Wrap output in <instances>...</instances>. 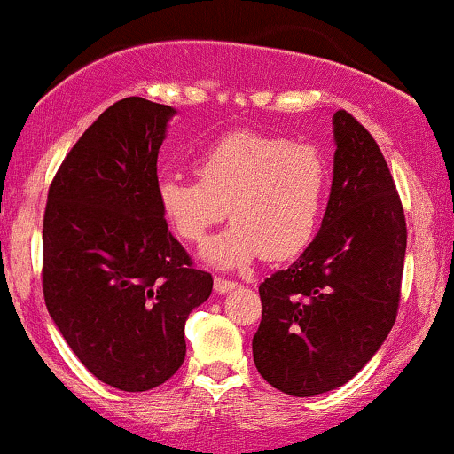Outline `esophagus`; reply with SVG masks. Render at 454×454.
I'll use <instances>...</instances> for the list:
<instances>
[{"instance_id": "1", "label": "esophagus", "mask_w": 454, "mask_h": 454, "mask_svg": "<svg viewBox=\"0 0 454 454\" xmlns=\"http://www.w3.org/2000/svg\"><path fill=\"white\" fill-rule=\"evenodd\" d=\"M213 287H215L217 294H228V292H232V289H237L239 283L222 279V277H215V281H213Z\"/></svg>"}]
</instances>
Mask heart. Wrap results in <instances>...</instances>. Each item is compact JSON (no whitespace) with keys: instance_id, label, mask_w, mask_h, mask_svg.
I'll list each match as a JSON object with an SVG mask.
<instances>
[{"instance_id":"obj_1","label":"heart","mask_w":454,"mask_h":454,"mask_svg":"<svg viewBox=\"0 0 454 454\" xmlns=\"http://www.w3.org/2000/svg\"><path fill=\"white\" fill-rule=\"evenodd\" d=\"M192 168L199 182L179 175L158 182V205L188 243H203L231 215L232 226L200 251L211 266L245 269L262 255L287 260L315 241L330 188V168L315 145L239 130L196 152Z\"/></svg>"}]
</instances>
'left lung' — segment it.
Here are the masks:
<instances>
[{
  "label": "left lung",
  "mask_w": 454,
  "mask_h": 454,
  "mask_svg": "<svg viewBox=\"0 0 454 454\" xmlns=\"http://www.w3.org/2000/svg\"><path fill=\"white\" fill-rule=\"evenodd\" d=\"M334 168L315 241L260 286L254 362L287 395L342 387L379 351L395 324L406 220L372 135L336 112Z\"/></svg>",
  "instance_id": "8db88e82"
}]
</instances>
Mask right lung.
Returning a JSON list of instances; mask_svg holds the SVG:
<instances>
[{
  "mask_svg": "<svg viewBox=\"0 0 454 454\" xmlns=\"http://www.w3.org/2000/svg\"><path fill=\"white\" fill-rule=\"evenodd\" d=\"M177 109L114 103L71 147L43 215V300L101 383L150 391L185 359V319L211 296L158 205V152Z\"/></svg>",
  "mask_w": 454,
  "mask_h": 454,
  "instance_id": "right-lung-1",
  "label": "right lung"
}]
</instances>
